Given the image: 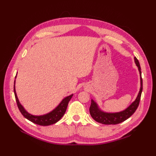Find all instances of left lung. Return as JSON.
Listing matches in <instances>:
<instances>
[{
	"mask_svg": "<svg viewBox=\"0 0 156 156\" xmlns=\"http://www.w3.org/2000/svg\"><path fill=\"white\" fill-rule=\"evenodd\" d=\"M134 59L135 64H136L139 71H140L141 80V88L137 95V97L133 103L129 106L128 108H126L125 110L119 112H115V113H109V112H105L102 111L98 108L97 103L93 100H92L89 111H90L91 117L97 122L104 125H116L121 123V122L125 121L130 117L135 112V111L137 110L138 106L140 105L141 92L142 90H143V80H142L141 78V72L140 62H139L138 59L135 57Z\"/></svg>",
	"mask_w": 156,
	"mask_h": 156,
	"instance_id": "8db88e82",
	"label": "left lung"
}]
</instances>
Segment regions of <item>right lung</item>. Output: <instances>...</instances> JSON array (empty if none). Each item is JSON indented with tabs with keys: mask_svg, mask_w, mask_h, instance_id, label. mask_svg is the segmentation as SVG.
I'll return each mask as SVG.
<instances>
[{
	"mask_svg": "<svg viewBox=\"0 0 156 156\" xmlns=\"http://www.w3.org/2000/svg\"><path fill=\"white\" fill-rule=\"evenodd\" d=\"M14 93H15L16 104H17V107L19 109L20 112H21V114L24 116V117L28 119L29 121L34 122V123H35L39 125H41V126L50 125L55 123V122H57L59 120H60V119L65 114L66 108H67V107H68V102L69 101H70V99L72 98L73 96V94H71L68 96V97H66L64 99H63L62 101L60 102V104H59L58 107L54 109V110H53L51 112H49V113L44 115L35 116V115H32L31 114H29V112H27L25 110V108L23 107V106L20 104L19 99L17 98V96H16V94L15 85H14Z\"/></svg>",
	"mask_w": 156,
	"mask_h": 156,
	"instance_id": "obj_1",
	"label": "right lung"
}]
</instances>
